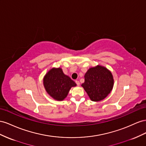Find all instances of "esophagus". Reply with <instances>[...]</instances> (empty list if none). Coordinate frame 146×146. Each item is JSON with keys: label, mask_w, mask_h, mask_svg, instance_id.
<instances>
[{"label": "esophagus", "mask_w": 146, "mask_h": 146, "mask_svg": "<svg viewBox=\"0 0 146 146\" xmlns=\"http://www.w3.org/2000/svg\"><path fill=\"white\" fill-rule=\"evenodd\" d=\"M75 82L76 83V84H77V86H80V81H78V80H76V81H75Z\"/></svg>", "instance_id": "1"}]
</instances>
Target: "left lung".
Returning <instances> with one entry per match:
<instances>
[{
	"label": "left lung",
	"mask_w": 146,
	"mask_h": 146,
	"mask_svg": "<svg viewBox=\"0 0 146 146\" xmlns=\"http://www.w3.org/2000/svg\"><path fill=\"white\" fill-rule=\"evenodd\" d=\"M84 79V82L81 86L93 102L105 99L113 88V76L105 66L97 65L89 68L85 74Z\"/></svg>",
	"instance_id": "obj_1"
}]
</instances>
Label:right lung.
<instances>
[{
	"mask_svg": "<svg viewBox=\"0 0 146 146\" xmlns=\"http://www.w3.org/2000/svg\"><path fill=\"white\" fill-rule=\"evenodd\" d=\"M43 85L47 93L58 101L64 100L72 87L76 84L69 76L65 75L60 68H52L43 78Z\"/></svg>",
	"mask_w": 146,
	"mask_h": 146,
	"instance_id": "obj_1",
	"label": "right lung"
}]
</instances>
